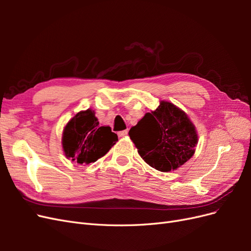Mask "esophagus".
I'll list each match as a JSON object with an SVG mask.
<instances>
[{
    "label": "esophagus",
    "mask_w": 251,
    "mask_h": 251,
    "mask_svg": "<svg viewBox=\"0 0 251 251\" xmlns=\"http://www.w3.org/2000/svg\"><path fill=\"white\" fill-rule=\"evenodd\" d=\"M127 133H128L127 130L120 131V132H118V137H126V136L127 135Z\"/></svg>",
    "instance_id": "esophagus-1"
}]
</instances>
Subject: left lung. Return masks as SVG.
<instances>
[{
    "label": "left lung",
    "mask_w": 251,
    "mask_h": 251,
    "mask_svg": "<svg viewBox=\"0 0 251 251\" xmlns=\"http://www.w3.org/2000/svg\"><path fill=\"white\" fill-rule=\"evenodd\" d=\"M128 135L143 160L164 173L189 160L198 143L196 127L186 113L164 100L131 127Z\"/></svg>",
    "instance_id": "8db88e82"
}]
</instances>
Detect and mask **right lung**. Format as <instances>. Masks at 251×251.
<instances>
[{"label":"right lung","instance_id":"add662e5","mask_svg":"<svg viewBox=\"0 0 251 251\" xmlns=\"http://www.w3.org/2000/svg\"><path fill=\"white\" fill-rule=\"evenodd\" d=\"M118 141L110 126H100L91 109L80 111L68 123L63 132V149L68 159L89 164L108 153Z\"/></svg>","mask_w":251,"mask_h":251}]
</instances>
